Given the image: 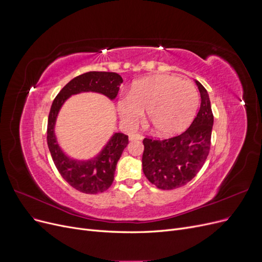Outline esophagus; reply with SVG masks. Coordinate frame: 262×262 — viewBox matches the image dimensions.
<instances>
[{
	"mask_svg": "<svg viewBox=\"0 0 262 262\" xmlns=\"http://www.w3.org/2000/svg\"><path fill=\"white\" fill-rule=\"evenodd\" d=\"M144 139V137L143 136H141V134H139V133H136V134H131L130 136V141H139V140H143Z\"/></svg>",
	"mask_w": 262,
	"mask_h": 262,
	"instance_id": "1",
	"label": "esophagus"
}]
</instances>
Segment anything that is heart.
Segmentation results:
<instances>
[{"instance_id":"obj_1","label":"heart","mask_w":262,"mask_h":262,"mask_svg":"<svg viewBox=\"0 0 262 262\" xmlns=\"http://www.w3.org/2000/svg\"><path fill=\"white\" fill-rule=\"evenodd\" d=\"M192 83L175 75L146 76L133 82L129 97L118 101V113L133 128L146 110V120L158 137H171L191 124L199 107Z\"/></svg>"}]
</instances>
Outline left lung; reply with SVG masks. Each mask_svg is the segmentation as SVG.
Returning a JSON list of instances; mask_svg holds the SVG:
<instances>
[{
  "label": "left lung",
  "instance_id": "1",
  "mask_svg": "<svg viewBox=\"0 0 262 262\" xmlns=\"http://www.w3.org/2000/svg\"><path fill=\"white\" fill-rule=\"evenodd\" d=\"M195 84L201 105L191 125L180 136L167 140H143V172L158 189L171 190L185 186L195 177L209 155L213 126L211 101L203 85L198 81Z\"/></svg>",
  "mask_w": 262,
  "mask_h": 262
}]
</instances>
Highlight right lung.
Returning a JSON list of instances; mask_svg holds the SVG:
<instances>
[{
    "label": "right lung",
    "mask_w": 262,
    "mask_h": 262,
    "mask_svg": "<svg viewBox=\"0 0 262 262\" xmlns=\"http://www.w3.org/2000/svg\"><path fill=\"white\" fill-rule=\"evenodd\" d=\"M123 82L122 77L114 72L92 71L71 80L54 98L48 118L47 142L55 167L69 185L84 193L104 192L112 186L117 163L129 143L128 136L115 132L100 152L90 160H76L66 154L55 136V121L64 102L73 95L97 93L114 100Z\"/></svg>",
    "instance_id": "obj_1"
}]
</instances>
